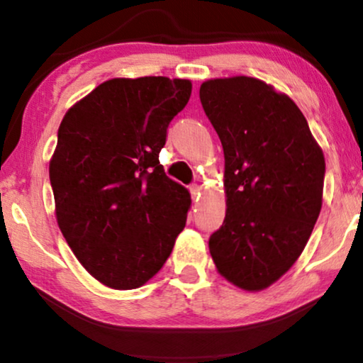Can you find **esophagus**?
<instances>
[{
	"label": "esophagus",
	"instance_id": "obj_1",
	"mask_svg": "<svg viewBox=\"0 0 363 363\" xmlns=\"http://www.w3.org/2000/svg\"><path fill=\"white\" fill-rule=\"evenodd\" d=\"M200 191H201V186L200 185H191L190 186V193H191V196H193V200H198V198H200Z\"/></svg>",
	"mask_w": 363,
	"mask_h": 363
}]
</instances>
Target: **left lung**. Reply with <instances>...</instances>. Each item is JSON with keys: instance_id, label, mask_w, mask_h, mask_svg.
<instances>
[{"instance_id": "left-lung-1", "label": "left lung", "mask_w": 363, "mask_h": 363, "mask_svg": "<svg viewBox=\"0 0 363 363\" xmlns=\"http://www.w3.org/2000/svg\"><path fill=\"white\" fill-rule=\"evenodd\" d=\"M200 101L225 152L226 216L210 236L218 272L245 291L284 276L319 218L325 160L286 94L255 77L211 79Z\"/></svg>"}]
</instances>
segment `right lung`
Masks as SVG:
<instances>
[{"label": "right lung", "instance_id": "right-lung-1", "mask_svg": "<svg viewBox=\"0 0 363 363\" xmlns=\"http://www.w3.org/2000/svg\"><path fill=\"white\" fill-rule=\"evenodd\" d=\"M191 96L188 79H111L69 108L49 162L57 225L79 262L112 289H137L170 256L191 198L158 153Z\"/></svg>", "mask_w": 363, "mask_h": 363}]
</instances>
